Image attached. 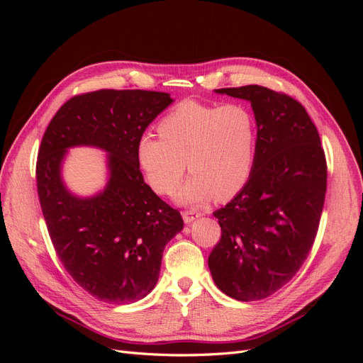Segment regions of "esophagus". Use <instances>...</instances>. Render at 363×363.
Returning <instances> with one entry per match:
<instances>
[{
  "label": "esophagus",
  "instance_id": "esophagus-1",
  "mask_svg": "<svg viewBox=\"0 0 363 363\" xmlns=\"http://www.w3.org/2000/svg\"><path fill=\"white\" fill-rule=\"evenodd\" d=\"M182 215H183V221H184L186 224H191L192 221H195L196 218L201 216V212H196V211H184Z\"/></svg>",
  "mask_w": 363,
  "mask_h": 363
}]
</instances>
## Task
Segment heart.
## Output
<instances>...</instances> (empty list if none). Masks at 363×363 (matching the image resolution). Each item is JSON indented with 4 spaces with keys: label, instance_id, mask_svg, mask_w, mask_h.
Returning <instances> with one entry per match:
<instances>
[{
    "label": "heart",
    "instance_id": "b5f03b06",
    "mask_svg": "<svg viewBox=\"0 0 363 363\" xmlns=\"http://www.w3.org/2000/svg\"><path fill=\"white\" fill-rule=\"evenodd\" d=\"M159 135L139 138L136 160L160 195L175 191L188 163L192 175L177 192L182 204L232 199L255 168L257 121L247 104L183 101L160 119Z\"/></svg>",
    "mask_w": 363,
    "mask_h": 363
}]
</instances>
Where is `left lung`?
I'll return each instance as SVG.
<instances>
[{"label": "left lung", "mask_w": 363, "mask_h": 363, "mask_svg": "<svg viewBox=\"0 0 363 363\" xmlns=\"http://www.w3.org/2000/svg\"><path fill=\"white\" fill-rule=\"evenodd\" d=\"M216 92L251 103L257 150L242 191L213 212L221 239L208 256V269L225 295L263 300L309 256L325 199V155L311 116L292 96L257 84Z\"/></svg>", "instance_id": "1"}]
</instances>
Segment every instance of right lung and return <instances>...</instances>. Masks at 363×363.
Returning <instances> with one entry per match:
<instances>
[{"label":"right lung","instance_id":"obj_1","mask_svg":"<svg viewBox=\"0 0 363 363\" xmlns=\"http://www.w3.org/2000/svg\"><path fill=\"white\" fill-rule=\"evenodd\" d=\"M172 103L169 94L100 89L65 103L42 138L36 180L51 242L65 269L95 298L135 303L159 280L164 245L182 232L179 211L144 182L136 144ZM91 145L109 152L106 189L92 199L72 196L61 182L66 150Z\"/></svg>","mask_w":363,"mask_h":363}]
</instances>
